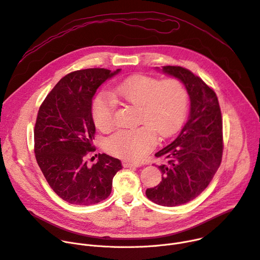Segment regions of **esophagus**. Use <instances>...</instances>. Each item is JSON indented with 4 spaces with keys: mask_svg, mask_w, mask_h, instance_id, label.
Segmentation results:
<instances>
[{
    "mask_svg": "<svg viewBox=\"0 0 260 260\" xmlns=\"http://www.w3.org/2000/svg\"><path fill=\"white\" fill-rule=\"evenodd\" d=\"M124 168H132V167H140L141 165L137 164V162H133V161H123L122 162Z\"/></svg>",
    "mask_w": 260,
    "mask_h": 260,
    "instance_id": "esophagus-1",
    "label": "esophagus"
}]
</instances>
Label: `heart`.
Segmentation results:
<instances>
[{
  "mask_svg": "<svg viewBox=\"0 0 260 260\" xmlns=\"http://www.w3.org/2000/svg\"><path fill=\"white\" fill-rule=\"evenodd\" d=\"M112 96L124 105L138 108V124L142 126L115 133L107 141V149L115 156L137 161L156 144V134L167 138L182 124L187 109V92L177 80L160 82L146 76L131 77L112 90ZM116 105L106 94H100L92 105V117L102 132L115 125Z\"/></svg>",
  "mask_w": 260,
  "mask_h": 260,
  "instance_id": "1",
  "label": "heart"
}]
</instances>
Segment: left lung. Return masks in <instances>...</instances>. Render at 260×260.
I'll list each match as a JSON object with an SVG mask.
<instances>
[{"instance_id": "1", "label": "left lung", "mask_w": 260, "mask_h": 260, "mask_svg": "<svg viewBox=\"0 0 260 260\" xmlns=\"http://www.w3.org/2000/svg\"><path fill=\"white\" fill-rule=\"evenodd\" d=\"M156 70L179 80L190 98L187 121L178 136L156 157L167 158L161 181L147 188L146 196L162 206H177L200 195L216 174L222 160V115L214 90L190 70L179 66H165Z\"/></svg>"}]
</instances>
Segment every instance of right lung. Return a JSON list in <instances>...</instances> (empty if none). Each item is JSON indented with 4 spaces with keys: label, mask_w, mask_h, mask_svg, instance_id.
<instances>
[{
    "label": "right lung",
    "mask_w": 260,
    "mask_h": 260,
    "mask_svg": "<svg viewBox=\"0 0 260 260\" xmlns=\"http://www.w3.org/2000/svg\"><path fill=\"white\" fill-rule=\"evenodd\" d=\"M121 72L105 68L78 70L61 79L42 103L35 124V154L53 191L68 203L91 205L109 197L121 161L106 153L88 166L95 124L92 100L106 81Z\"/></svg>",
    "instance_id": "right-lung-1"
}]
</instances>
